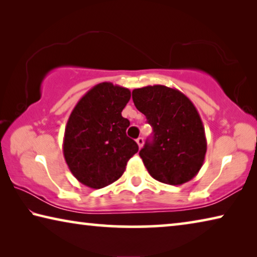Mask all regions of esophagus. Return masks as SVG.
I'll use <instances>...</instances> for the list:
<instances>
[{"mask_svg": "<svg viewBox=\"0 0 257 257\" xmlns=\"http://www.w3.org/2000/svg\"><path fill=\"white\" fill-rule=\"evenodd\" d=\"M136 143L138 144L139 149H142L143 145H144V139H143V137H139V138L136 139Z\"/></svg>", "mask_w": 257, "mask_h": 257, "instance_id": "esophagus-1", "label": "esophagus"}]
</instances>
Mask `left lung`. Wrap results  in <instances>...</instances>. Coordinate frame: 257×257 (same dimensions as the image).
Returning <instances> with one entry per match:
<instances>
[{
	"instance_id": "left-lung-1",
	"label": "left lung",
	"mask_w": 257,
	"mask_h": 257,
	"mask_svg": "<svg viewBox=\"0 0 257 257\" xmlns=\"http://www.w3.org/2000/svg\"><path fill=\"white\" fill-rule=\"evenodd\" d=\"M133 101L153 127V139L139 152L150 175L172 186L193 179L207 150L205 129L193 102L163 85L134 89Z\"/></svg>"
}]
</instances>
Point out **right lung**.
I'll use <instances>...</instances> for the list:
<instances>
[{"mask_svg":"<svg viewBox=\"0 0 257 257\" xmlns=\"http://www.w3.org/2000/svg\"><path fill=\"white\" fill-rule=\"evenodd\" d=\"M128 88L101 82L73 107L64 130L63 155L73 177L89 188L99 189L122 176L138 152L125 135L129 120L121 112L129 102Z\"/></svg>","mask_w":257,"mask_h":257,"instance_id":"1","label":"right lung"}]
</instances>
